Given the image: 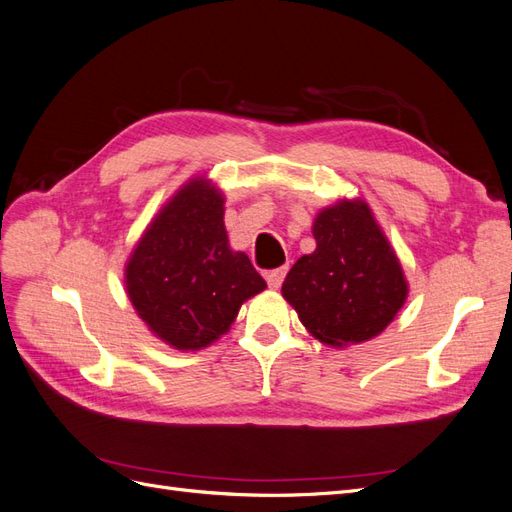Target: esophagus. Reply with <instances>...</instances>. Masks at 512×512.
Listing matches in <instances>:
<instances>
[{
    "label": "esophagus",
    "instance_id": "esophagus-1",
    "mask_svg": "<svg viewBox=\"0 0 512 512\" xmlns=\"http://www.w3.org/2000/svg\"><path fill=\"white\" fill-rule=\"evenodd\" d=\"M286 267H282V269H273V271H269L265 277H267V284L271 286V288H280L282 286V282H284V277H286Z\"/></svg>",
    "mask_w": 512,
    "mask_h": 512
}]
</instances>
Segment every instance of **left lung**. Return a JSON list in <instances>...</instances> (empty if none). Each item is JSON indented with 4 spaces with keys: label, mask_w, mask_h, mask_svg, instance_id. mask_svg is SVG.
<instances>
[{
    "label": "left lung",
    "mask_w": 512,
    "mask_h": 512,
    "mask_svg": "<svg viewBox=\"0 0 512 512\" xmlns=\"http://www.w3.org/2000/svg\"><path fill=\"white\" fill-rule=\"evenodd\" d=\"M316 252L299 258L282 294L329 346L359 344L386 329L408 286L395 252L363 200H342L314 222Z\"/></svg>",
    "instance_id": "8db88e82"
}]
</instances>
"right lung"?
Masks as SVG:
<instances>
[{
  "label": "right lung",
  "instance_id": "right-lung-1",
  "mask_svg": "<svg viewBox=\"0 0 512 512\" xmlns=\"http://www.w3.org/2000/svg\"><path fill=\"white\" fill-rule=\"evenodd\" d=\"M134 309L147 327L179 350L215 342L245 299L267 284L243 252H232L224 198L190 181L151 222L126 269Z\"/></svg>",
  "mask_w": 512,
  "mask_h": 512
}]
</instances>
